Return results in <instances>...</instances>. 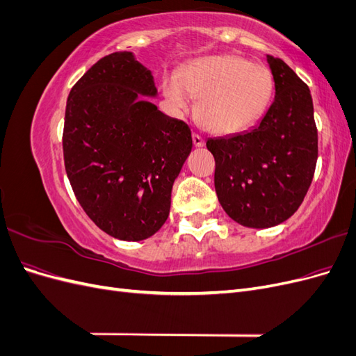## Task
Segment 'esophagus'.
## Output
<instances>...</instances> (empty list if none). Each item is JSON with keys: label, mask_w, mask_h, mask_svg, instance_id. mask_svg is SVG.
I'll list each match as a JSON object with an SVG mask.
<instances>
[{"label": "esophagus", "mask_w": 356, "mask_h": 356, "mask_svg": "<svg viewBox=\"0 0 356 356\" xmlns=\"http://www.w3.org/2000/svg\"><path fill=\"white\" fill-rule=\"evenodd\" d=\"M193 143H195L196 147H203L204 145V138L202 135H199L197 132L193 134Z\"/></svg>", "instance_id": "34e87169"}]
</instances>
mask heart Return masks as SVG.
I'll list each match as a JSON object with an SVG mask.
<instances>
[{
  "mask_svg": "<svg viewBox=\"0 0 356 356\" xmlns=\"http://www.w3.org/2000/svg\"><path fill=\"white\" fill-rule=\"evenodd\" d=\"M273 77L261 63L236 55L191 63L179 77H168L163 90L177 110H187L190 96L200 98L203 124L217 134H236L257 123L273 96Z\"/></svg>",
  "mask_w": 356,
  "mask_h": 356,
  "instance_id": "heart-1",
  "label": "heart"
}]
</instances>
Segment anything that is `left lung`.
I'll use <instances>...</instances> for the list:
<instances>
[{"instance_id": "8db88e82", "label": "left lung", "mask_w": 356, "mask_h": 356, "mask_svg": "<svg viewBox=\"0 0 356 356\" xmlns=\"http://www.w3.org/2000/svg\"><path fill=\"white\" fill-rule=\"evenodd\" d=\"M275 101L251 131L208 139L215 191L229 217L245 227L281 224L303 202L318 160V129L307 84L268 55Z\"/></svg>"}]
</instances>
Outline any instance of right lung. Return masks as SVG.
<instances>
[{"mask_svg": "<svg viewBox=\"0 0 356 356\" xmlns=\"http://www.w3.org/2000/svg\"><path fill=\"white\" fill-rule=\"evenodd\" d=\"M153 75L131 51L111 53L72 86L62 147L74 195L101 230L143 241L165 224L174 181L193 139L138 93L154 96Z\"/></svg>", "mask_w": 356, "mask_h": 356, "instance_id": "add662e5", "label": "right lung"}]
</instances>
